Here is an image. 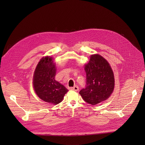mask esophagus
Returning a JSON list of instances; mask_svg holds the SVG:
<instances>
[{
    "instance_id": "34e87169",
    "label": "esophagus",
    "mask_w": 145,
    "mask_h": 145,
    "mask_svg": "<svg viewBox=\"0 0 145 145\" xmlns=\"http://www.w3.org/2000/svg\"><path fill=\"white\" fill-rule=\"evenodd\" d=\"M71 89L73 90V91H78L79 90V88L77 86H74L73 87H72Z\"/></svg>"
}]
</instances>
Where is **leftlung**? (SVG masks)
<instances>
[{
    "instance_id": "left-lung-1",
    "label": "left lung",
    "mask_w": 145,
    "mask_h": 145,
    "mask_svg": "<svg viewBox=\"0 0 145 145\" xmlns=\"http://www.w3.org/2000/svg\"><path fill=\"white\" fill-rule=\"evenodd\" d=\"M84 69L86 86L79 92L84 100L95 105L109 98L114 89L115 80L108 62L98 54H93Z\"/></svg>"
}]
</instances>
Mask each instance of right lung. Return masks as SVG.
<instances>
[{"mask_svg": "<svg viewBox=\"0 0 145 145\" xmlns=\"http://www.w3.org/2000/svg\"><path fill=\"white\" fill-rule=\"evenodd\" d=\"M56 64L53 58H41L33 76V88L37 96L42 100L56 105L63 101L68 90L55 80Z\"/></svg>", "mask_w": 145, "mask_h": 145, "instance_id": "add662e5", "label": "right lung"}]
</instances>
